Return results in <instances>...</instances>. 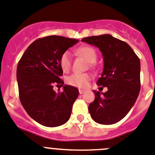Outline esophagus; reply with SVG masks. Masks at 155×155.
Listing matches in <instances>:
<instances>
[{"label": "esophagus", "instance_id": "34e87169", "mask_svg": "<svg viewBox=\"0 0 155 155\" xmlns=\"http://www.w3.org/2000/svg\"><path fill=\"white\" fill-rule=\"evenodd\" d=\"M79 94H83L85 92H86V91H85V90H82V89H79Z\"/></svg>", "mask_w": 155, "mask_h": 155}]
</instances>
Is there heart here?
Masks as SVG:
<instances>
[{"instance_id":"b5f03b06","label":"heart","mask_w":155,"mask_h":155,"mask_svg":"<svg viewBox=\"0 0 155 155\" xmlns=\"http://www.w3.org/2000/svg\"><path fill=\"white\" fill-rule=\"evenodd\" d=\"M76 53L83 57L88 63L92 64L97 59V54L95 49L89 46H84L77 49ZM72 58L69 52H65L60 59V65L63 72H68L71 68ZM91 76L88 73H73L66 77V82L68 85L78 88H86L89 85Z\"/></svg>"}]
</instances>
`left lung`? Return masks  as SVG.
Instances as JSON below:
<instances>
[{
    "label": "left lung",
    "mask_w": 155,
    "mask_h": 155,
    "mask_svg": "<svg viewBox=\"0 0 155 155\" xmlns=\"http://www.w3.org/2000/svg\"><path fill=\"white\" fill-rule=\"evenodd\" d=\"M82 42L97 47L104 60L100 88L108 91H93L95 100L89 104L92 119L102 125H112L121 120L136 102L141 89L139 58L127 43L110 34L83 38Z\"/></svg>",
    "instance_id": "8db88e82"
}]
</instances>
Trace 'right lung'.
<instances>
[{
  "label": "right lung",
  "instance_id": "obj_1",
  "mask_svg": "<svg viewBox=\"0 0 155 155\" xmlns=\"http://www.w3.org/2000/svg\"><path fill=\"white\" fill-rule=\"evenodd\" d=\"M79 40L61 36L39 38L28 47L17 68L19 97L29 115L40 125L57 127L69 119L79 95L74 86L64 85L56 94L54 84L62 86L60 56Z\"/></svg>",
  "mask_w": 155,
  "mask_h": 155
}]
</instances>
